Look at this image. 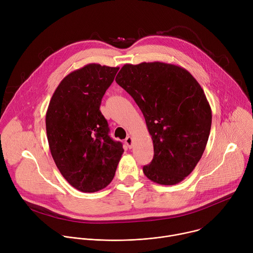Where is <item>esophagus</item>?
Masks as SVG:
<instances>
[{
    "label": "esophagus",
    "instance_id": "obj_1",
    "mask_svg": "<svg viewBox=\"0 0 253 253\" xmlns=\"http://www.w3.org/2000/svg\"><path fill=\"white\" fill-rule=\"evenodd\" d=\"M125 144L127 145V147L129 149H131L133 147V139L131 136H128L126 139H125Z\"/></svg>",
    "mask_w": 253,
    "mask_h": 253
}]
</instances>
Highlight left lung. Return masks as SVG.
<instances>
[{
	"instance_id": "1",
	"label": "left lung",
	"mask_w": 253,
	"mask_h": 253,
	"mask_svg": "<svg viewBox=\"0 0 253 253\" xmlns=\"http://www.w3.org/2000/svg\"><path fill=\"white\" fill-rule=\"evenodd\" d=\"M116 82L134 99L153 140L143 172L161 185L181 182L199 162L212 114L204 91L187 70L162 62L125 64Z\"/></svg>"
}]
</instances>
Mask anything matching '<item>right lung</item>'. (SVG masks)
<instances>
[{"label":"right lung","mask_w":253,"mask_h":253,"mask_svg":"<svg viewBox=\"0 0 253 253\" xmlns=\"http://www.w3.org/2000/svg\"><path fill=\"white\" fill-rule=\"evenodd\" d=\"M118 70L88 64L71 72L49 103L46 130L52 157L63 177L82 192H96L109 184L124 152L122 143L109 136L100 111Z\"/></svg>","instance_id":"1"}]
</instances>
